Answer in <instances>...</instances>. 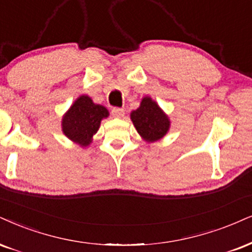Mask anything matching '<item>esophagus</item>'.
I'll return each instance as SVG.
<instances>
[{
  "label": "esophagus",
  "mask_w": 252,
  "mask_h": 252,
  "mask_svg": "<svg viewBox=\"0 0 252 252\" xmlns=\"http://www.w3.org/2000/svg\"><path fill=\"white\" fill-rule=\"evenodd\" d=\"M124 114H125V111H124V108H120V107H113L112 108V116L114 118H123Z\"/></svg>",
  "instance_id": "34e87169"
}]
</instances>
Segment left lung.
Returning a JSON list of instances; mask_svg holds the SVG:
<instances>
[{
	"label": "left lung",
	"mask_w": 252,
	"mask_h": 252,
	"mask_svg": "<svg viewBox=\"0 0 252 252\" xmlns=\"http://www.w3.org/2000/svg\"><path fill=\"white\" fill-rule=\"evenodd\" d=\"M136 131L148 141L159 140L169 128L168 117L151 98L142 99L140 107L131 113Z\"/></svg>",
	"instance_id": "obj_1"
}]
</instances>
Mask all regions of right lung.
Listing matches in <instances>:
<instances>
[{
  "instance_id": "right-lung-1",
  "label": "right lung",
  "mask_w": 252,
  "mask_h": 252,
  "mask_svg": "<svg viewBox=\"0 0 252 252\" xmlns=\"http://www.w3.org/2000/svg\"><path fill=\"white\" fill-rule=\"evenodd\" d=\"M107 116L108 111L104 106L93 104L88 95H82L64 116L63 132L80 146H88L92 135L98 131L101 119Z\"/></svg>"
}]
</instances>
